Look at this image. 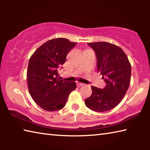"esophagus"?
<instances>
[{
	"instance_id": "obj_1",
	"label": "esophagus",
	"mask_w": 150,
	"mask_h": 150,
	"mask_svg": "<svg viewBox=\"0 0 150 150\" xmlns=\"http://www.w3.org/2000/svg\"><path fill=\"white\" fill-rule=\"evenodd\" d=\"M85 84H84V83H79L77 84V86L78 87H82V86H85Z\"/></svg>"
}]
</instances>
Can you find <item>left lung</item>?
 I'll return each mask as SVG.
<instances>
[{"label":"left lung","instance_id":"left-lung-1","mask_svg":"<svg viewBox=\"0 0 150 150\" xmlns=\"http://www.w3.org/2000/svg\"><path fill=\"white\" fill-rule=\"evenodd\" d=\"M95 51L97 70L106 86L103 89L92 86V95L85 100L87 107L96 112L110 110L122 100L129 87L131 65L120 47L108 42L88 43Z\"/></svg>","mask_w":150,"mask_h":150}]
</instances>
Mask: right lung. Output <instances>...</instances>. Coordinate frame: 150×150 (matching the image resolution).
I'll return each instance as SVG.
<instances>
[{"label":"right lung","mask_w":150,"mask_h":150,"mask_svg":"<svg viewBox=\"0 0 150 150\" xmlns=\"http://www.w3.org/2000/svg\"><path fill=\"white\" fill-rule=\"evenodd\" d=\"M77 44L66 38H55L44 43L30 58L27 71L28 87L38 105L47 111L59 110L66 105L75 82L59 79L66 56Z\"/></svg>","instance_id":"right-lung-1"}]
</instances>
